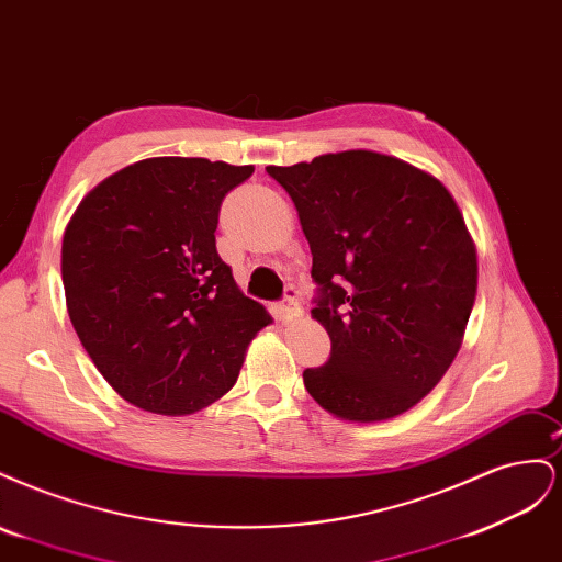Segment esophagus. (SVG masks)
<instances>
[{
	"mask_svg": "<svg viewBox=\"0 0 562 562\" xmlns=\"http://www.w3.org/2000/svg\"><path fill=\"white\" fill-rule=\"evenodd\" d=\"M277 314H279V321H283V323H291V321L302 316V307H300L297 293L293 291V288H288V291H285V297L279 302Z\"/></svg>",
	"mask_w": 562,
	"mask_h": 562,
	"instance_id": "34e87169",
	"label": "esophagus"
}]
</instances>
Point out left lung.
Here are the masks:
<instances>
[{"label": "left lung", "instance_id": "obj_1", "mask_svg": "<svg viewBox=\"0 0 562 562\" xmlns=\"http://www.w3.org/2000/svg\"><path fill=\"white\" fill-rule=\"evenodd\" d=\"M312 248L326 366L312 398L349 422L411 411L446 375L473 310L479 262L454 199L434 176L368 149L267 166Z\"/></svg>", "mask_w": 562, "mask_h": 562}]
</instances>
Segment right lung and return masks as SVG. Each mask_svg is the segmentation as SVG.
<instances>
[{
  "mask_svg": "<svg viewBox=\"0 0 562 562\" xmlns=\"http://www.w3.org/2000/svg\"><path fill=\"white\" fill-rule=\"evenodd\" d=\"M252 166L157 157L91 190L63 236L67 312L119 396L192 415L234 386L271 323L215 248L223 199Z\"/></svg>",
  "mask_w": 562,
  "mask_h": 562,
  "instance_id": "add662e5",
  "label": "right lung"
}]
</instances>
